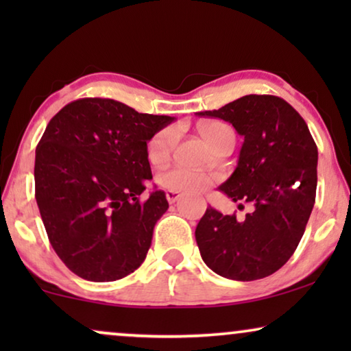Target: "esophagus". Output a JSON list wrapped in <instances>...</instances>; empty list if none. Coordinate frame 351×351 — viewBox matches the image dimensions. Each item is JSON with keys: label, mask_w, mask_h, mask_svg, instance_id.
Wrapping results in <instances>:
<instances>
[{"label": "esophagus", "mask_w": 351, "mask_h": 351, "mask_svg": "<svg viewBox=\"0 0 351 351\" xmlns=\"http://www.w3.org/2000/svg\"><path fill=\"white\" fill-rule=\"evenodd\" d=\"M180 196H182V195L179 193V191H174V190H167V191H166V199L169 201L171 204H172V203H176V201L179 199Z\"/></svg>", "instance_id": "1"}]
</instances>
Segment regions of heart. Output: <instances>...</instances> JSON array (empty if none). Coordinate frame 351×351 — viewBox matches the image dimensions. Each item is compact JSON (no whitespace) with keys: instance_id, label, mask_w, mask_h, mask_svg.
I'll return each instance as SVG.
<instances>
[{"instance_id":"obj_1","label":"heart","mask_w":351,"mask_h":351,"mask_svg":"<svg viewBox=\"0 0 351 351\" xmlns=\"http://www.w3.org/2000/svg\"><path fill=\"white\" fill-rule=\"evenodd\" d=\"M198 132L210 147L219 150L227 143H234V134L232 128L222 121H203L198 124ZM177 142V129L174 126L162 128L150 137L147 143V156L152 165H161L171 156ZM217 176L209 172L190 169L184 166H174L171 169L162 171L160 174V184L165 189L174 191H186V193H199L209 189Z\"/></svg>"}]
</instances>
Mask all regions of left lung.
I'll list each match as a JSON object with an SVG mask.
<instances>
[{"mask_svg": "<svg viewBox=\"0 0 351 351\" xmlns=\"http://www.w3.org/2000/svg\"><path fill=\"white\" fill-rule=\"evenodd\" d=\"M198 114L232 123L244 137L237 169L219 190L254 206L241 222L209 206L195 230L201 257L228 280L270 276L299 246L315 204L318 148L308 126L285 99L265 94Z\"/></svg>", "mask_w": 351, "mask_h": 351, "instance_id": "left-lung-1", "label": "left lung"}]
</instances>
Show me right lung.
I'll return each instance as SVG.
<instances>
[{
	"instance_id": "1",
	"label": "right lung",
	"mask_w": 351,
	"mask_h": 351,
	"mask_svg": "<svg viewBox=\"0 0 351 351\" xmlns=\"http://www.w3.org/2000/svg\"><path fill=\"white\" fill-rule=\"evenodd\" d=\"M174 121L113 99L70 102L51 119L35 156V198L60 261L88 281L137 270L166 213L165 191L138 196L152 179L147 142Z\"/></svg>"
}]
</instances>
